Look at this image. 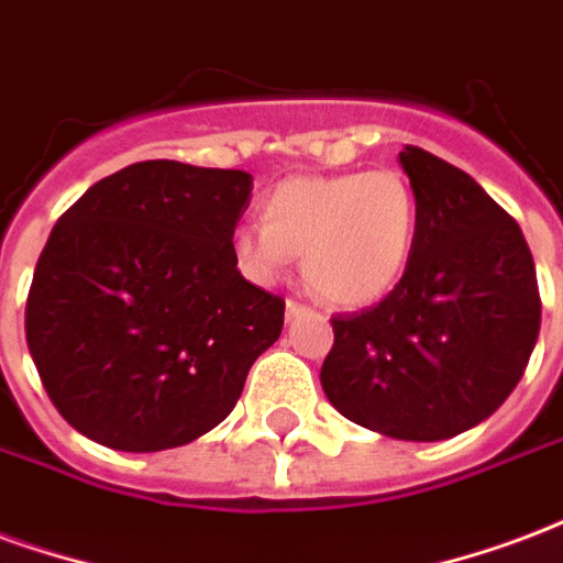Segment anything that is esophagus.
<instances>
[{
  "label": "esophagus",
  "instance_id": "1",
  "mask_svg": "<svg viewBox=\"0 0 563 563\" xmlns=\"http://www.w3.org/2000/svg\"><path fill=\"white\" fill-rule=\"evenodd\" d=\"M303 313H310V307H303L301 301H292V298L286 301V319H289V322H292V319H298V316H303Z\"/></svg>",
  "mask_w": 563,
  "mask_h": 563
}]
</instances>
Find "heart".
Instances as JSON below:
<instances>
[{"label": "heart", "instance_id": "heart-1", "mask_svg": "<svg viewBox=\"0 0 563 563\" xmlns=\"http://www.w3.org/2000/svg\"><path fill=\"white\" fill-rule=\"evenodd\" d=\"M420 206L397 169L298 176L271 190L262 223L232 235V256L253 283H277L295 253L328 301L366 307L402 280L418 241Z\"/></svg>", "mask_w": 563, "mask_h": 563}]
</instances>
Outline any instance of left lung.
Wrapping results in <instances>:
<instances>
[{"label":"left lung","instance_id":"obj_1","mask_svg":"<svg viewBox=\"0 0 563 563\" xmlns=\"http://www.w3.org/2000/svg\"><path fill=\"white\" fill-rule=\"evenodd\" d=\"M420 206L402 280L336 316L322 390L343 418L399 441L472 430L514 394L540 334L526 235L468 173L418 145L399 152Z\"/></svg>","mask_w":563,"mask_h":563}]
</instances>
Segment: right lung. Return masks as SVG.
<instances>
[{"instance_id": "add662e5", "label": "right lung", "mask_w": 563, "mask_h": 563, "mask_svg": "<svg viewBox=\"0 0 563 563\" xmlns=\"http://www.w3.org/2000/svg\"><path fill=\"white\" fill-rule=\"evenodd\" d=\"M253 176L131 164L59 218L32 277L26 343L53 406L103 448L190 444L235 409L286 303L241 277Z\"/></svg>"}]
</instances>
